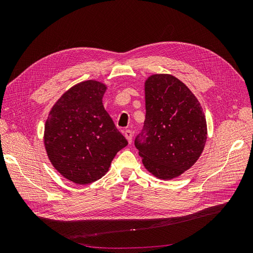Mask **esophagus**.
<instances>
[{"label":"esophagus","mask_w":253,"mask_h":253,"mask_svg":"<svg viewBox=\"0 0 253 253\" xmlns=\"http://www.w3.org/2000/svg\"><path fill=\"white\" fill-rule=\"evenodd\" d=\"M125 137L127 139L128 143H132V139H133V133L132 131H129V129H126L125 132Z\"/></svg>","instance_id":"34e87169"}]
</instances>
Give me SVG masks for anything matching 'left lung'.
Returning <instances> with one entry per match:
<instances>
[{
	"instance_id": "obj_1",
	"label": "left lung",
	"mask_w": 253,
	"mask_h": 253,
	"mask_svg": "<svg viewBox=\"0 0 253 253\" xmlns=\"http://www.w3.org/2000/svg\"><path fill=\"white\" fill-rule=\"evenodd\" d=\"M145 120L135 139L145 169L173 179L189 170L204 151L207 122L197 98L172 75H152L144 83Z\"/></svg>"
}]
</instances>
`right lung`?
<instances>
[{"label": "right lung", "mask_w": 253, "mask_h": 253, "mask_svg": "<svg viewBox=\"0 0 253 253\" xmlns=\"http://www.w3.org/2000/svg\"><path fill=\"white\" fill-rule=\"evenodd\" d=\"M105 90V84L96 80L76 84L52 106L45 122L44 145L51 165L78 185L100 179L127 145L104 110Z\"/></svg>", "instance_id": "obj_1"}]
</instances>
